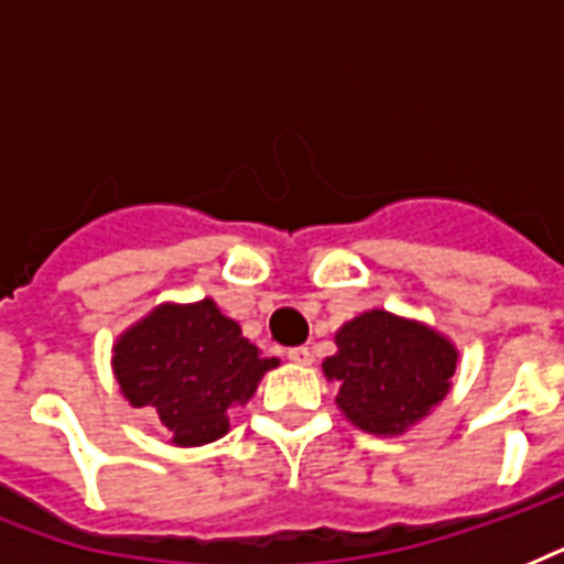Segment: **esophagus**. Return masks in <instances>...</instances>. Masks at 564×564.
Listing matches in <instances>:
<instances>
[{
    "instance_id": "34e87169",
    "label": "esophagus",
    "mask_w": 564,
    "mask_h": 564,
    "mask_svg": "<svg viewBox=\"0 0 564 564\" xmlns=\"http://www.w3.org/2000/svg\"><path fill=\"white\" fill-rule=\"evenodd\" d=\"M286 357H290V362H295V366H310V351L304 348V345H295V348H290V351H286Z\"/></svg>"
}]
</instances>
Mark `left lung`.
<instances>
[{"mask_svg": "<svg viewBox=\"0 0 564 564\" xmlns=\"http://www.w3.org/2000/svg\"><path fill=\"white\" fill-rule=\"evenodd\" d=\"M339 351L325 375L339 383L336 403L375 436H394L424 419L451 389L454 345L424 325L386 310L362 313L336 334Z\"/></svg>", "mask_w": 564, "mask_h": 564, "instance_id": "left-lung-1", "label": "left lung"}]
</instances>
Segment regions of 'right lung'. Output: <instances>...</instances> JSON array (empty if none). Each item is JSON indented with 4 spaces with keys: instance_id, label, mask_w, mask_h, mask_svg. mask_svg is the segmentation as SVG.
<instances>
[{
    "instance_id": "add662e5",
    "label": "right lung",
    "mask_w": 564,
    "mask_h": 564,
    "mask_svg": "<svg viewBox=\"0 0 564 564\" xmlns=\"http://www.w3.org/2000/svg\"><path fill=\"white\" fill-rule=\"evenodd\" d=\"M237 322L210 299L158 307L113 348V371L134 406H152L175 445H204L228 433V410L254 394L274 369Z\"/></svg>"
}]
</instances>
